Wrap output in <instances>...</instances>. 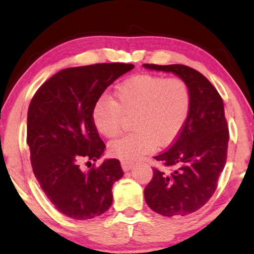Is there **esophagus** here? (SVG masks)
Wrapping results in <instances>:
<instances>
[{
    "mask_svg": "<svg viewBox=\"0 0 254 254\" xmlns=\"http://www.w3.org/2000/svg\"><path fill=\"white\" fill-rule=\"evenodd\" d=\"M122 167H123L124 171H130L131 168L133 167L132 162H127V161H122Z\"/></svg>",
    "mask_w": 254,
    "mask_h": 254,
    "instance_id": "obj_1",
    "label": "esophagus"
}]
</instances>
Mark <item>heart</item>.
I'll return each instance as SVG.
<instances>
[{"label":"heart","instance_id":"heart-1","mask_svg":"<svg viewBox=\"0 0 254 254\" xmlns=\"http://www.w3.org/2000/svg\"><path fill=\"white\" fill-rule=\"evenodd\" d=\"M116 100L101 95L95 101L92 121L107 138L119 133L123 115H132V133L110 144L109 150L122 161L132 162L159 145L172 143L182 132L190 115L192 95L180 77L137 74L117 86Z\"/></svg>","mask_w":254,"mask_h":254}]
</instances>
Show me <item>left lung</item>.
I'll return each mask as SVG.
<instances>
[{
	"instance_id": "8db88e82",
	"label": "left lung",
	"mask_w": 254,
	"mask_h": 254,
	"mask_svg": "<svg viewBox=\"0 0 254 254\" xmlns=\"http://www.w3.org/2000/svg\"><path fill=\"white\" fill-rule=\"evenodd\" d=\"M172 72L191 89L190 115L171 148L154 156L160 168L144 189L148 206L162 216H186L210 199L227 160L229 132L222 98L205 76L183 64H143ZM168 167L170 170L166 171Z\"/></svg>"
}]
</instances>
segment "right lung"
Returning <instances> with one entry per match:
<instances>
[{
    "instance_id": "obj_1",
    "label": "right lung",
    "mask_w": 254,
    "mask_h": 254,
    "mask_svg": "<svg viewBox=\"0 0 254 254\" xmlns=\"http://www.w3.org/2000/svg\"><path fill=\"white\" fill-rule=\"evenodd\" d=\"M132 64L103 63L66 68L40 86L27 112L31 164L49 200L65 216L89 220L112 204V186L124 172L117 159L82 171L106 149L92 121L95 101ZM92 165V164H90Z\"/></svg>"
}]
</instances>
